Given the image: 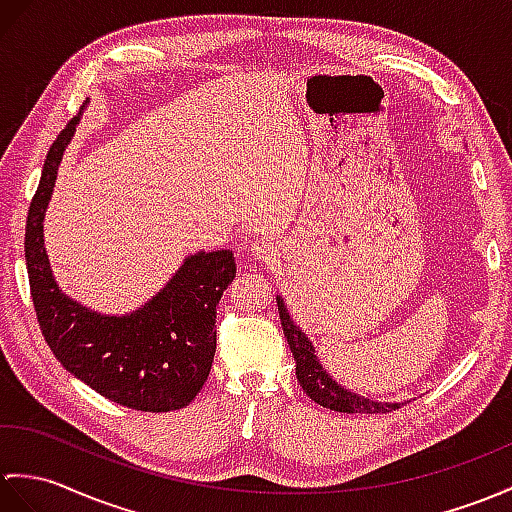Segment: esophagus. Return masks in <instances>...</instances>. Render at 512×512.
Wrapping results in <instances>:
<instances>
[{
	"mask_svg": "<svg viewBox=\"0 0 512 512\" xmlns=\"http://www.w3.org/2000/svg\"><path fill=\"white\" fill-rule=\"evenodd\" d=\"M251 251H253L255 259L266 261V264H270V261L275 259V255H277V246H275V242L268 240V237H261V240L253 242Z\"/></svg>",
	"mask_w": 512,
	"mask_h": 512,
	"instance_id": "1",
	"label": "esophagus"
}]
</instances>
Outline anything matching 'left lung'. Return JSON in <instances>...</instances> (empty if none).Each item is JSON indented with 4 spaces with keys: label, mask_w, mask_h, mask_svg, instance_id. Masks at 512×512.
Instances as JSON below:
<instances>
[{
    "label": "left lung",
    "mask_w": 512,
    "mask_h": 512,
    "mask_svg": "<svg viewBox=\"0 0 512 512\" xmlns=\"http://www.w3.org/2000/svg\"><path fill=\"white\" fill-rule=\"evenodd\" d=\"M277 307H279L283 334L288 338L290 351L296 362V379H299V384L303 386L305 395L312 401H316L318 406L336 410V412H347V414H353V412L384 414L401 406V403L368 399L364 395H358V392L340 386L336 379L325 371V366L320 364L312 340L307 338L301 331V327L294 323L288 307H285L279 294H277Z\"/></svg>",
    "instance_id": "left-lung-1"
}]
</instances>
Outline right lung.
<instances>
[{
	"mask_svg": "<svg viewBox=\"0 0 512 512\" xmlns=\"http://www.w3.org/2000/svg\"><path fill=\"white\" fill-rule=\"evenodd\" d=\"M89 102V100H87ZM56 137L26 222V266L45 342L71 375L102 397L144 412L189 406L216 355V307L235 277L231 251H198L137 310L100 314L58 288L43 242V220L58 165L85 111Z\"/></svg>",
	"mask_w": 512,
	"mask_h": 512,
	"instance_id": "1",
	"label": "right lung"
}]
</instances>
